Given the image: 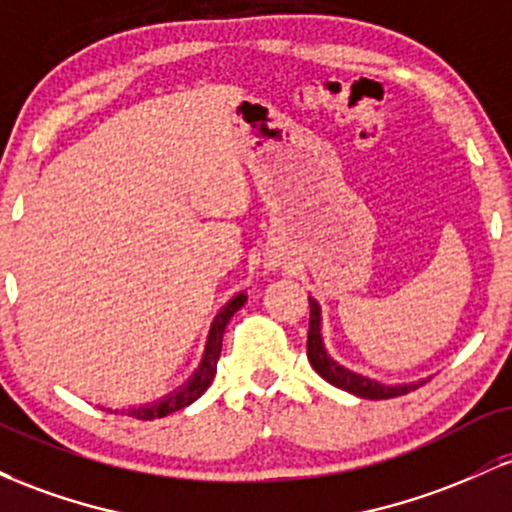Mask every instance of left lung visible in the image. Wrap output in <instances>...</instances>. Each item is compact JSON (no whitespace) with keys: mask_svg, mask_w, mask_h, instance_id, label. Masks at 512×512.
Segmentation results:
<instances>
[{"mask_svg":"<svg viewBox=\"0 0 512 512\" xmlns=\"http://www.w3.org/2000/svg\"><path fill=\"white\" fill-rule=\"evenodd\" d=\"M310 301V322H308V361L327 383H332L334 387H342V390L351 392V395L366 397V399H392L399 395H407V392L416 390L421 383L414 385H383L378 380L363 378V375L351 373L339 366L334 358L327 354L325 346H322V337H320V305H317L313 298Z\"/></svg>","mask_w":512,"mask_h":512,"instance_id":"8db88e82","label":"left lung"}]
</instances>
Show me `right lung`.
<instances>
[{"label": "right lung", "mask_w": 512, "mask_h": 512, "mask_svg": "<svg viewBox=\"0 0 512 512\" xmlns=\"http://www.w3.org/2000/svg\"><path fill=\"white\" fill-rule=\"evenodd\" d=\"M243 303H245V293H240V296L233 298V301L221 310L219 317H216L214 325H211L202 366H199L195 378L182 387V390L173 392V395H168L166 399H161V402H156V404H146V407H132V409H110V414H127V416H132V419L151 421V419H161V416L173 414V411L185 409L187 404H192L197 397H202L216 375V361H219V356H221V342H223V332H226L228 320H231V317L236 315L240 308H243Z\"/></svg>", "instance_id": "1"}]
</instances>
